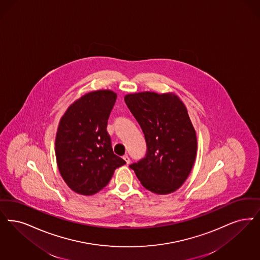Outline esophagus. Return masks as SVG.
<instances>
[{
    "label": "esophagus",
    "instance_id": "obj_1",
    "mask_svg": "<svg viewBox=\"0 0 260 260\" xmlns=\"http://www.w3.org/2000/svg\"><path fill=\"white\" fill-rule=\"evenodd\" d=\"M123 158L125 159V164H126V165H128V164L131 162V159H129V157H128L127 155H125V156H123Z\"/></svg>",
    "mask_w": 260,
    "mask_h": 260
}]
</instances>
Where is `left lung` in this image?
<instances>
[{
    "instance_id": "8db88e82",
    "label": "left lung",
    "mask_w": 260,
    "mask_h": 260,
    "mask_svg": "<svg viewBox=\"0 0 260 260\" xmlns=\"http://www.w3.org/2000/svg\"><path fill=\"white\" fill-rule=\"evenodd\" d=\"M125 103L142 128L147 152L131 165L142 186L157 194L181 187L193 167L198 140L183 102L172 93H128Z\"/></svg>"
}]
</instances>
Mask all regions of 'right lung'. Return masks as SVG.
Segmentation results:
<instances>
[{
    "instance_id": "add662e5",
    "label": "right lung",
    "mask_w": 260,
    "mask_h": 260,
    "mask_svg": "<svg viewBox=\"0 0 260 260\" xmlns=\"http://www.w3.org/2000/svg\"><path fill=\"white\" fill-rule=\"evenodd\" d=\"M117 94L110 90L85 93L62 115L55 140L57 166L66 184L82 196L104 188L125 160L113 153L106 127Z\"/></svg>"
}]
</instances>
